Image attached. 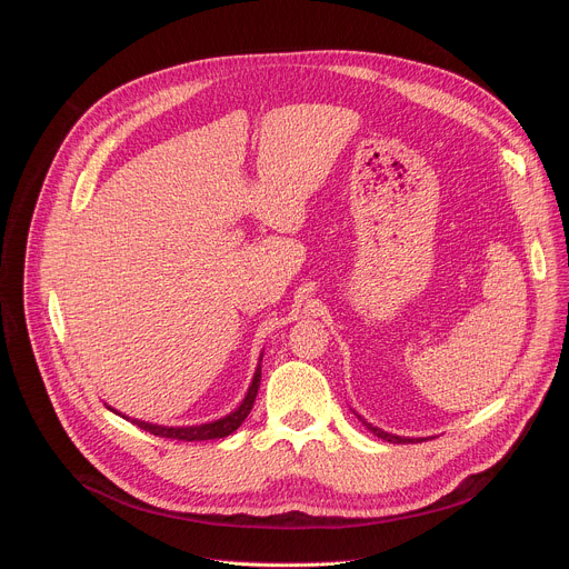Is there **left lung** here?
<instances>
[{
	"mask_svg": "<svg viewBox=\"0 0 569 569\" xmlns=\"http://www.w3.org/2000/svg\"><path fill=\"white\" fill-rule=\"evenodd\" d=\"M362 420V417H360ZM362 425L369 429V431H373L378 438H382V440H387V442H397V445H403V442H422L420 438H401V436H395V433H387V431H380L378 427H371L369 422H365L362 420Z\"/></svg>",
	"mask_w": 569,
	"mask_h": 569,
	"instance_id": "1",
	"label": "left lung"
}]
</instances>
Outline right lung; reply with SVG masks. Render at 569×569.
Returning <instances> with one entry per match:
<instances>
[{"mask_svg":"<svg viewBox=\"0 0 569 569\" xmlns=\"http://www.w3.org/2000/svg\"><path fill=\"white\" fill-rule=\"evenodd\" d=\"M258 387H260V367L256 369V376H253V382L249 387V392L242 401V406H239L234 412L226 415L223 420H217V422H209V425H200V427H159V425H149V422H140V420H131L133 425H138L140 429L154 433V436H161V438H172V440H212V438H226L230 436L232 431L239 429V425H242L247 420V415L251 412L253 408V401H256V395H258ZM119 415V412H117ZM124 417V415H122ZM129 420V417H127Z\"/></svg>","mask_w":569,"mask_h":569,"instance_id":"add662e5","label":"right lung"}]
</instances>
